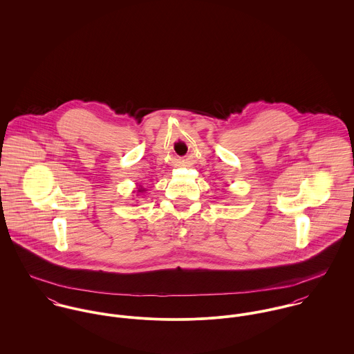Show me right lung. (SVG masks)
<instances>
[{
	"label": "right lung",
	"instance_id": "add662e5",
	"mask_svg": "<svg viewBox=\"0 0 354 354\" xmlns=\"http://www.w3.org/2000/svg\"><path fill=\"white\" fill-rule=\"evenodd\" d=\"M138 192H145V189H143V188H139V189H138Z\"/></svg>",
	"mask_w": 354,
	"mask_h": 354
}]
</instances>
